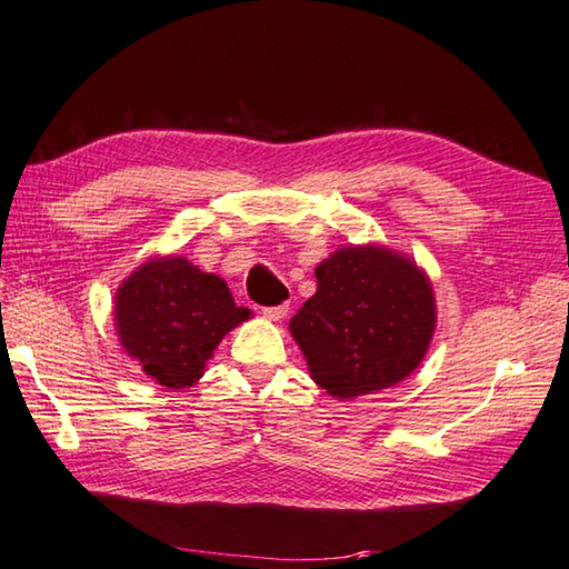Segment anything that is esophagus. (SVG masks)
Returning <instances> with one entry per match:
<instances>
[{
	"label": "esophagus",
	"mask_w": 569,
	"mask_h": 569,
	"mask_svg": "<svg viewBox=\"0 0 569 569\" xmlns=\"http://www.w3.org/2000/svg\"><path fill=\"white\" fill-rule=\"evenodd\" d=\"M289 312V305L287 302H282V305H277V307H264L262 309V315L267 317V319H272V321H277V319H282L284 315Z\"/></svg>",
	"instance_id": "obj_1"
}]
</instances>
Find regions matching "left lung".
<instances>
[{
  "instance_id": "8db88e82",
  "label": "left lung",
  "mask_w": 569,
  "mask_h": 569,
  "mask_svg": "<svg viewBox=\"0 0 569 569\" xmlns=\"http://www.w3.org/2000/svg\"><path fill=\"white\" fill-rule=\"evenodd\" d=\"M317 292L289 319L309 373L337 399L403 381L423 361L436 299L416 262L379 244L341 248L317 270Z\"/></svg>"
}]
</instances>
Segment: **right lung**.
Instances as JSON below:
<instances>
[{"instance_id":"right-lung-1","label":"right lung","mask_w":569,"mask_h":569,"mask_svg":"<svg viewBox=\"0 0 569 569\" xmlns=\"http://www.w3.org/2000/svg\"><path fill=\"white\" fill-rule=\"evenodd\" d=\"M113 317L128 357L166 389H186L250 309L234 305L218 274L200 272L186 257H153L118 287Z\"/></svg>"}]
</instances>
